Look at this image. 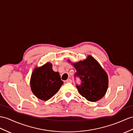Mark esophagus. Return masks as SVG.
I'll return each mask as SVG.
<instances>
[{
    "label": "esophagus",
    "mask_w": 133,
    "mask_h": 133,
    "mask_svg": "<svg viewBox=\"0 0 133 133\" xmlns=\"http://www.w3.org/2000/svg\"><path fill=\"white\" fill-rule=\"evenodd\" d=\"M65 82L66 83H72V79H66L65 81Z\"/></svg>",
    "instance_id": "34e87169"
}]
</instances>
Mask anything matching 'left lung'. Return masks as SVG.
I'll use <instances>...</instances> for the list:
<instances>
[{"mask_svg":"<svg viewBox=\"0 0 133 133\" xmlns=\"http://www.w3.org/2000/svg\"><path fill=\"white\" fill-rule=\"evenodd\" d=\"M76 69L74 78H79L81 83L76 85L78 92L90 102H94L104 96L108 89V79L106 72L94 58L73 64Z\"/></svg>","mask_w":133,"mask_h":133,"instance_id":"obj_1","label":"left lung"}]
</instances>
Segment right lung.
<instances>
[{
	"mask_svg": "<svg viewBox=\"0 0 133 133\" xmlns=\"http://www.w3.org/2000/svg\"><path fill=\"white\" fill-rule=\"evenodd\" d=\"M52 68V64L47 63L35 69L31 77L32 91L38 98L45 101L55 94L63 84L59 73L54 72Z\"/></svg>",
	"mask_w": 133,
	"mask_h": 133,
	"instance_id": "1",
	"label": "right lung"
}]
</instances>
